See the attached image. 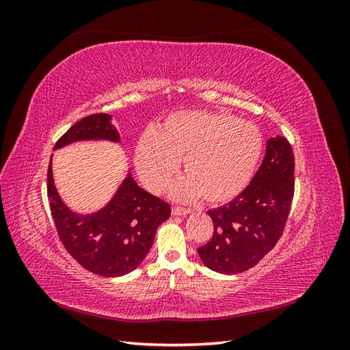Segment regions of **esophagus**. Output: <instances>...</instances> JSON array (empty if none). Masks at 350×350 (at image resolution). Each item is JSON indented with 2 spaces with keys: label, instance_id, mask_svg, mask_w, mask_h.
I'll use <instances>...</instances> for the list:
<instances>
[{
  "label": "esophagus",
  "instance_id": "obj_1",
  "mask_svg": "<svg viewBox=\"0 0 350 350\" xmlns=\"http://www.w3.org/2000/svg\"><path fill=\"white\" fill-rule=\"evenodd\" d=\"M189 213H191V210H189V208L178 207V206L172 207V215L174 216H185V215H189Z\"/></svg>",
  "mask_w": 350,
  "mask_h": 350
}]
</instances>
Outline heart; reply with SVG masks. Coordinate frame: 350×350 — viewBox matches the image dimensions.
<instances>
[{
	"label": "heart",
	"mask_w": 350,
	"mask_h": 350,
	"mask_svg": "<svg viewBox=\"0 0 350 350\" xmlns=\"http://www.w3.org/2000/svg\"><path fill=\"white\" fill-rule=\"evenodd\" d=\"M261 150L262 137L252 122L226 112L183 111L169 115L157 133L140 137L135 165L143 184L162 193L183 159L185 176L176 183L174 196H203L210 204H221L247 188Z\"/></svg>",
	"instance_id": "heart-1"
}]
</instances>
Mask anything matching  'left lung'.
<instances>
[{
    "label": "left lung",
    "instance_id": "8db88e82",
    "mask_svg": "<svg viewBox=\"0 0 350 350\" xmlns=\"http://www.w3.org/2000/svg\"><path fill=\"white\" fill-rule=\"evenodd\" d=\"M295 156L289 142L267 140L266 156L250 185L230 203L208 210L213 237L198 256L210 270L224 274L247 271L273 250L289 216L295 191Z\"/></svg>",
    "mask_w": 350,
    "mask_h": 350
}]
</instances>
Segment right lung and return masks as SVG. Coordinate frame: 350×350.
<instances>
[{
  "label": "right lung",
  "instance_id": "obj_1",
  "mask_svg": "<svg viewBox=\"0 0 350 350\" xmlns=\"http://www.w3.org/2000/svg\"><path fill=\"white\" fill-rule=\"evenodd\" d=\"M108 113H93L74 124L54 150L76 142L120 143V133ZM48 198L62 245L81 266L103 278H118L140 266L150 251L157 228L171 216V206L137 185L131 172L109 203L90 215L72 211L61 200L48 167Z\"/></svg>",
  "mask_w": 350,
  "mask_h": 350
}]
</instances>
